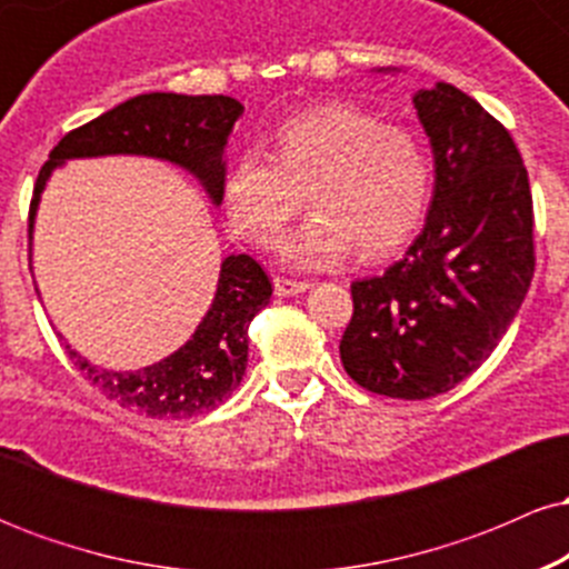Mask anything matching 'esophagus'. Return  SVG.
I'll return each instance as SVG.
<instances>
[{
    "mask_svg": "<svg viewBox=\"0 0 569 569\" xmlns=\"http://www.w3.org/2000/svg\"><path fill=\"white\" fill-rule=\"evenodd\" d=\"M272 286H276V297H293V293H302L310 289V283H305V280H289V278H276L272 280Z\"/></svg>",
    "mask_w": 569,
    "mask_h": 569,
    "instance_id": "1",
    "label": "esophagus"
}]
</instances>
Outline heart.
Wrapping results in <instances>:
<instances>
[{"label":"heart","instance_id":"b5f03b06","mask_svg":"<svg viewBox=\"0 0 569 569\" xmlns=\"http://www.w3.org/2000/svg\"><path fill=\"white\" fill-rule=\"evenodd\" d=\"M430 158L420 136L350 103L291 117L276 152L248 149L224 176V217L238 238L270 246L307 202L316 211L280 246L289 264L318 270L361 246L382 257L407 243L430 200Z\"/></svg>","mask_w":569,"mask_h":569}]
</instances>
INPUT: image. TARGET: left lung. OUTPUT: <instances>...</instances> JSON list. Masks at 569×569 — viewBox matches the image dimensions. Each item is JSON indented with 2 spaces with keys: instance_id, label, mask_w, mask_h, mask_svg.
I'll return each instance as SVG.
<instances>
[{
  "instance_id": "left-lung-1",
  "label": "left lung",
  "mask_w": 569,
  "mask_h": 569,
  "mask_svg": "<svg viewBox=\"0 0 569 569\" xmlns=\"http://www.w3.org/2000/svg\"><path fill=\"white\" fill-rule=\"evenodd\" d=\"M411 103L433 152V198L407 257L350 286L339 358L371 393L422 401L492 356L530 289L535 251L530 179L511 133L455 84L417 90Z\"/></svg>"
}]
</instances>
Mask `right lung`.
<instances>
[{
	"label": "right lung",
	"mask_w": 569,
	"mask_h": 569,
	"mask_svg": "<svg viewBox=\"0 0 569 569\" xmlns=\"http://www.w3.org/2000/svg\"><path fill=\"white\" fill-rule=\"evenodd\" d=\"M240 114L243 103L230 96L143 93L71 130L39 171L29 211V248L44 187L56 168L69 160L136 154L171 162L206 189L213 208L221 206L227 176L224 149ZM270 297L272 283L262 267L246 253H230L221 262L217 293L198 329L162 361L114 371L93 367L71 345H67V352L84 377L120 407L160 420H184L217 409L243 380L248 323Z\"/></svg>",
	"instance_id": "obj_1"
}]
</instances>
